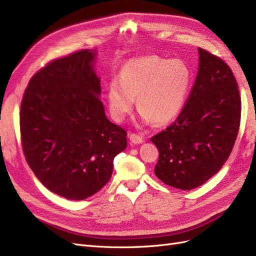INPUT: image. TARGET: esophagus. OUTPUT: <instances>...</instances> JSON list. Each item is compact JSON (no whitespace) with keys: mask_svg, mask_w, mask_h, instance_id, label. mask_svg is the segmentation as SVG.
Wrapping results in <instances>:
<instances>
[{"mask_svg":"<svg viewBox=\"0 0 256 256\" xmlns=\"http://www.w3.org/2000/svg\"><path fill=\"white\" fill-rule=\"evenodd\" d=\"M129 140L132 144H140V143L143 142V138L140 134H129Z\"/></svg>","mask_w":256,"mask_h":256,"instance_id":"esophagus-1","label":"esophagus"}]
</instances>
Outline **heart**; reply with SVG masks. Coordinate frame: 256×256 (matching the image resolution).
Returning <instances> with one entry per match:
<instances>
[{"mask_svg": "<svg viewBox=\"0 0 256 256\" xmlns=\"http://www.w3.org/2000/svg\"><path fill=\"white\" fill-rule=\"evenodd\" d=\"M191 84L190 68L180 60L134 58L122 67L118 79L108 84V106L113 120L122 122L132 110L136 98L144 124L164 125L182 110Z\"/></svg>", "mask_w": 256, "mask_h": 256, "instance_id": "obj_1", "label": "heart"}]
</instances>
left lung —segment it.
<instances>
[{"instance_id": "left-lung-1", "label": "left lung", "mask_w": 256, "mask_h": 256, "mask_svg": "<svg viewBox=\"0 0 256 256\" xmlns=\"http://www.w3.org/2000/svg\"><path fill=\"white\" fill-rule=\"evenodd\" d=\"M198 53V72L182 112L150 138L159 150L154 174L180 190L198 188L220 171L234 147L242 115L230 66L205 49Z\"/></svg>"}]
</instances>
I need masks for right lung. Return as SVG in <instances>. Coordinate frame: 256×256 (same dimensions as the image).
<instances>
[{"instance_id":"add662e5","label":"right lung","mask_w":256,"mask_h":256,"mask_svg":"<svg viewBox=\"0 0 256 256\" xmlns=\"http://www.w3.org/2000/svg\"><path fill=\"white\" fill-rule=\"evenodd\" d=\"M95 56L85 49L49 62L30 78L21 102L28 164L46 188L68 200L102 189L127 146V131L104 114Z\"/></svg>"}]
</instances>
